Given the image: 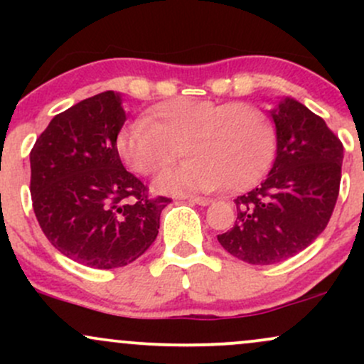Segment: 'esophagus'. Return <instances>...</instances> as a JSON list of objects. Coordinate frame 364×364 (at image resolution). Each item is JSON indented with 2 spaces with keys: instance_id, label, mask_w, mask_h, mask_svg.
<instances>
[{
  "instance_id": "34e87169",
  "label": "esophagus",
  "mask_w": 364,
  "mask_h": 364,
  "mask_svg": "<svg viewBox=\"0 0 364 364\" xmlns=\"http://www.w3.org/2000/svg\"><path fill=\"white\" fill-rule=\"evenodd\" d=\"M188 202L196 203V205L207 207V205H210L212 200L210 198H205V196H188Z\"/></svg>"
}]
</instances>
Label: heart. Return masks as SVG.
Returning <instances> with one entry per match:
<instances>
[{
  "instance_id": "b5f03b06",
  "label": "heart",
  "mask_w": 364,
  "mask_h": 364,
  "mask_svg": "<svg viewBox=\"0 0 364 364\" xmlns=\"http://www.w3.org/2000/svg\"><path fill=\"white\" fill-rule=\"evenodd\" d=\"M150 118L124 124L116 147L133 173L154 176L176 161L183 145L190 159L156 181L164 193L212 191L224 183L243 190L272 157V128L265 112L250 102L179 97L159 104Z\"/></svg>"
}]
</instances>
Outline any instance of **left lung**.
Returning <instances> with one entry per match:
<instances>
[{
	"label": "left lung",
	"mask_w": 364,
	"mask_h": 364,
	"mask_svg": "<svg viewBox=\"0 0 364 364\" xmlns=\"http://www.w3.org/2000/svg\"><path fill=\"white\" fill-rule=\"evenodd\" d=\"M277 150L260 186L235 200L237 219L217 236L228 253L272 265L308 248L327 228L339 196L344 147L320 116L294 99L270 111Z\"/></svg>",
	"instance_id": "left-lung-1"
}]
</instances>
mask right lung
<instances>
[{
    "label": "right lung",
    "mask_w": 364,
    "mask_h": 364,
    "mask_svg": "<svg viewBox=\"0 0 364 364\" xmlns=\"http://www.w3.org/2000/svg\"><path fill=\"white\" fill-rule=\"evenodd\" d=\"M124 121L119 94L101 92L54 116L31 150L41 229L58 252L92 269L124 267L147 252L171 203L124 169L116 147Z\"/></svg>",
    "instance_id": "obj_1"
}]
</instances>
